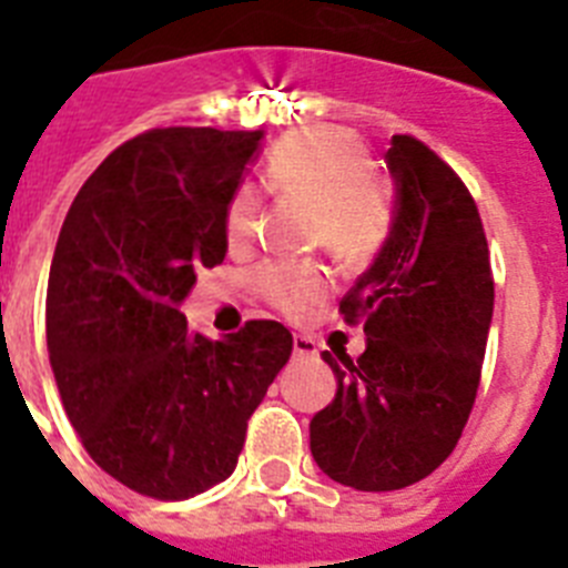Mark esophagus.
Segmentation results:
<instances>
[{
	"label": "esophagus",
	"mask_w": 568,
	"mask_h": 568,
	"mask_svg": "<svg viewBox=\"0 0 568 568\" xmlns=\"http://www.w3.org/2000/svg\"><path fill=\"white\" fill-rule=\"evenodd\" d=\"M293 355L295 358H315L318 355V346L310 335H295L293 338Z\"/></svg>",
	"instance_id": "1"
}]
</instances>
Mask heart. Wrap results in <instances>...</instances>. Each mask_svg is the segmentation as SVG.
I'll list each match as a JSON object with an SVG mask.
<instances>
[{"label":"heart","mask_w":568,"mask_h":568,"mask_svg":"<svg viewBox=\"0 0 568 568\" xmlns=\"http://www.w3.org/2000/svg\"><path fill=\"white\" fill-rule=\"evenodd\" d=\"M267 187L315 204L313 239L346 264L369 261L393 224V202L373 175L364 144L349 130L313 128L281 139L267 159ZM230 244H247L261 224V195L241 184L227 204ZM255 287L290 318L318 307L329 293V275L313 261H273L255 275Z\"/></svg>","instance_id":"1"}]
</instances>
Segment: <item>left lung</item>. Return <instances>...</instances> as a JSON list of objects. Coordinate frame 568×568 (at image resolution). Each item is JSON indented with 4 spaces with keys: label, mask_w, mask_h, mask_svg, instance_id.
<instances>
[{
    "label": "left lung",
    "mask_w": 568,
    "mask_h": 568,
    "mask_svg": "<svg viewBox=\"0 0 568 568\" xmlns=\"http://www.w3.org/2000/svg\"><path fill=\"white\" fill-rule=\"evenodd\" d=\"M393 224L341 301L364 318L361 358L324 353L335 398L310 420V453L335 484L393 491L438 469L475 404L495 284L484 224L455 170L393 135Z\"/></svg>",
    "instance_id": "obj_1"
}]
</instances>
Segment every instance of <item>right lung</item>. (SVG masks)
<instances>
[{
	"label": "right lung",
	"instance_id": "1",
	"mask_svg": "<svg viewBox=\"0 0 568 568\" xmlns=\"http://www.w3.org/2000/svg\"><path fill=\"white\" fill-rule=\"evenodd\" d=\"M264 130L135 135L70 204L48 281V353L64 413L110 478L193 498L233 475L247 420L293 353L278 321L210 341L182 313L195 270L227 255V204Z\"/></svg>",
	"mask_w": 568,
	"mask_h": 568
}]
</instances>
